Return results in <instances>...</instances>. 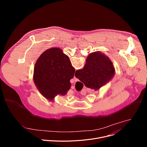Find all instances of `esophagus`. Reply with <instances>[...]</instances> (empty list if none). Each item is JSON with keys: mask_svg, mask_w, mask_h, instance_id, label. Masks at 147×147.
<instances>
[{"mask_svg": "<svg viewBox=\"0 0 147 147\" xmlns=\"http://www.w3.org/2000/svg\"><path fill=\"white\" fill-rule=\"evenodd\" d=\"M74 81L76 82V81H78V79L77 78H76L75 76L74 77Z\"/></svg>", "mask_w": 147, "mask_h": 147, "instance_id": "1", "label": "esophagus"}]
</instances>
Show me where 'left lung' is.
Wrapping results in <instances>:
<instances>
[{
  "label": "left lung",
  "mask_w": 147,
  "mask_h": 147,
  "mask_svg": "<svg viewBox=\"0 0 147 147\" xmlns=\"http://www.w3.org/2000/svg\"><path fill=\"white\" fill-rule=\"evenodd\" d=\"M74 73L69 56L61 49L52 48L45 51L36 61L34 81L39 92L52 100L55 95L67 93Z\"/></svg>",
  "instance_id": "8db88e82"
}]
</instances>
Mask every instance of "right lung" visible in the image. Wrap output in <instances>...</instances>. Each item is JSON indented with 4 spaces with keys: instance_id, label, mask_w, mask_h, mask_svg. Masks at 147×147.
<instances>
[{
    "instance_id": "right-lung-1",
    "label": "right lung",
    "mask_w": 147,
    "mask_h": 147,
    "mask_svg": "<svg viewBox=\"0 0 147 147\" xmlns=\"http://www.w3.org/2000/svg\"><path fill=\"white\" fill-rule=\"evenodd\" d=\"M114 74L115 69L109 58L100 52H95L88 55L84 67L77 70L75 76L87 87L98 90Z\"/></svg>"
}]
</instances>
